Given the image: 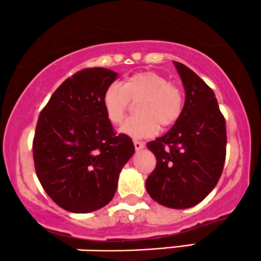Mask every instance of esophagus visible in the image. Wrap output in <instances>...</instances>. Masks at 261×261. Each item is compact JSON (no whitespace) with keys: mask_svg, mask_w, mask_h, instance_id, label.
<instances>
[{"mask_svg":"<svg viewBox=\"0 0 261 261\" xmlns=\"http://www.w3.org/2000/svg\"><path fill=\"white\" fill-rule=\"evenodd\" d=\"M134 145H135V148H136L137 151L142 150V148L145 147V142L139 141V140H135V141H134Z\"/></svg>","mask_w":261,"mask_h":261,"instance_id":"1","label":"esophagus"}]
</instances>
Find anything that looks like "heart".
I'll use <instances>...</instances> for the list:
<instances>
[{
    "label": "heart",
    "instance_id": "obj_1",
    "mask_svg": "<svg viewBox=\"0 0 261 261\" xmlns=\"http://www.w3.org/2000/svg\"><path fill=\"white\" fill-rule=\"evenodd\" d=\"M133 101H139V114L126 120L121 133L146 139L153 136L160 126L170 127L176 124L182 115L185 95L179 85L168 82L162 74L141 71L126 79L124 85H109L102 96L108 119L115 125L124 120Z\"/></svg>",
    "mask_w": 261,
    "mask_h": 261
}]
</instances>
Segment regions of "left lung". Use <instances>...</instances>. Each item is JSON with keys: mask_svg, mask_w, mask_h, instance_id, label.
I'll list each match as a JSON object with an SVG mask.
<instances>
[{"mask_svg": "<svg viewBox=\"0 0 261 261\" xmlns=\"http://www.w3.org/2000/svg\"><path fill=\"white\" fill-rule=\"evenodd\" d=\"M173 63L186 89L185 107L173 127L147 144L157 163L146 190L160 204L185 210L202 202L218 183L227 130L213 90L185 64Z\"/></svg>", "mask_w": 261, "mask_h": 261, "instance_id": "left-lung-1", "label": "left lung"}]
</instances>
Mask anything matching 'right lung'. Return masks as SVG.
Returning <instances> with one entry per match:
<instances>
[{
  "label": "right lung",
  "mask_w": 261,
  "mask_h": 261,
  "mask_svg": "<svg viewBox=\"0 0 261 261\" xmlns=\"http://www.w3.org/2000/svg\"><path fill=\"white\" fill-rule=\"evenodd\" d=\"M116 76L105 68L76 71L39 114L34 168L43 190L65 211L89 213L107 205L120 171L135 152L130 136L116 135L102 104Z\"/></svg>",
  "instance_id": "obj_1"
}]
</instances>
